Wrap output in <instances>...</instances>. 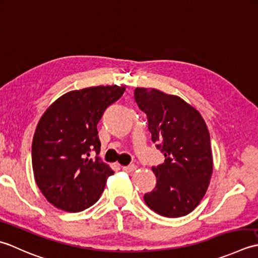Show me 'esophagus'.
Returning a JSON list of instances; mask_svg holds the SVG:
<instances>
[{
    "label": "esophagus",
    "instance_id": "esophagus-1",
    "mask_svg": "<svg viewBox=\"0 0 258 258\" xmlns=\"http://www.w3.org/2000/svg\"><path fill=\"white\" fill-rule=\"evenodd\" d=\"M136 166L135 165H129V166H123L122 167V170L123 171H125V172H131V171H134L135 169H136Z\"/></svg>",
    "mask_w": 258,
    "mask_h": 258
}]
</instances>
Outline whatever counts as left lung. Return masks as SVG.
I'll use <instances>...</instances> for the list:
<instances>
[{"label": "left lung", "instance_id": "8db88e82", "mask_svg": "<svg viewBox=\"0 0 258 258\" xmlns=\"http://www.w3.org/2000/svg\"><path fill=\"white\" fill-rule=\"evenodd\" d=\"M135 100L147 114L151 140L165 156L164 164L151 168L157 183L145 194V203L161 216H185L201 203L213 173L207 125L195 108L177 96L136 88Z\"/></svg>", "mask_w": 258, "mask_h": 258}]
</instances>
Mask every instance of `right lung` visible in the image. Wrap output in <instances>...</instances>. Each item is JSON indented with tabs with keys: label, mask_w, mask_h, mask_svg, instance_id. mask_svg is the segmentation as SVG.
Returning a JSON list of instances; mask_svg holds the SVG:
<instances>
[{
	"label": "right lung",
	"mask_w": 258,
	"mask_h": 258,
	"mask_svg": "<svg viewBox=\"0 0 258 258\" xmlns=\"http://www.w3.org/2000/svg\"><path fill=\"white\" fill-rule=\"evenodd\" d=\"M124 87L99 86L63 94L46 109L32 141L36 185L50 204L69 213L98 202L113 170L98 156L97 124Z\"/></svg>",
	"instance_id": "right-lung-1"
}]
</instances>
